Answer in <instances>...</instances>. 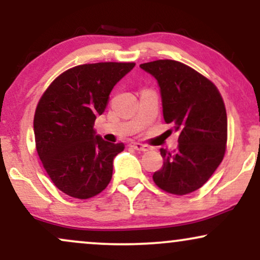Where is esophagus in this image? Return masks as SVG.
<instances>
[{
  "mask_svg": "<svg viewBox=\"0 0 260 260\" xmlns=\"http://www.w3.org/2000/svg\"><path fill=\"white\" fill-rule=\"evenodd\" d=\"M131 147H132L133 149H136V150H138V151H148L149 148L148 145H145V144H142V143H138V142H132L131 143Z\"/></svg>",
  "mask_w": 260,
  "mask_h": 260,
  "instance_id": "esophagus-1",
  "label": "esophagus"
}]
</instances>
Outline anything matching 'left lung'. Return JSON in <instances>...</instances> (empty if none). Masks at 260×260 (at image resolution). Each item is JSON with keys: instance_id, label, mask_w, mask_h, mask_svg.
Instances as JSON below:
<instances>
[{"instance_id": "left-lung-1", "label": "left lung", "mask_w": 260, "mask_h": 260, "mask_svg": "<svg viewBox=\"0 0 260 260\" xmlns=\"http://www.w3.org/2000/svg\"><path fill=\"white\" fill-rule=\"evenodd\" d=\"M139 67L156 79L164 120L180 133L176 150L160 149L164 165L153 180L172 194L194 192L225 155L228 116L221 95L210 80L178 61L159 59Z\"/></svg>"}]
</instances>
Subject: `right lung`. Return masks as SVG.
<instances>
[{
	"instance_id": "add662e5",
	"label": "right lung",
	"mask_w": 260,
	"mask_h": 260,
	"mask_svg": "<svg viewBox=\"0 0 260 260\" xmlns=\"http://www.w3.org/2000/svg\"><path fill=\"white\" fill-rule=\"evenodd\" d=\"M136 63L80 64L58 76L39 101L34 116L37 150L55 186L70 197L99 194L112 177L122 143L104 140L94 128L107 99Z\"/></svg>"
}]
</instances>
